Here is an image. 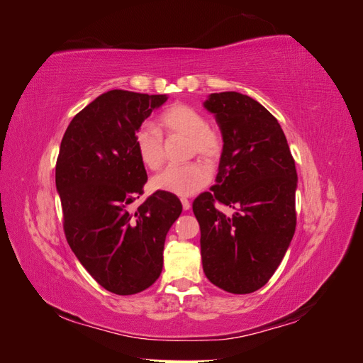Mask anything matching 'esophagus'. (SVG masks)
<instances>
[{"label": "esophagus", "mask_w": 363, "mask_h": 363, "mask_svg": "<svg viewBox=\"0 0 363 363\" xmlns=\"http://www.w3.org/2000/svg\"><path fill=\"white\" fill-rule=\"evenodd\" d=\"M182 206H183L184 211H189V208H191V201L188 199H182Z\"/></svg>", "instance_id": "1"}]
</instances>
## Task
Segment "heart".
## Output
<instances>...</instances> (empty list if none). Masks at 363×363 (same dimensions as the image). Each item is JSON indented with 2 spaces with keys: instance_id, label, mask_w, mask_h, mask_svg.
<instances>
[{
  "instance_id": "obj_1",
  "label": "heart",
  "mask_w": 363,
  "mask_h": 363,
  "mask_svg": "<svg viewBox=\"0 0 363 363\" xmlns=\"http://www.w3.org/2000/svg\"><path fill=\"white\" fill-rule=\"evenodd\" d=\"M160 127L168 135L188 138L189 155L213 162L223 152V138L216 130L208 127L206 116L196 108L186 104H174L159 118ZM135 147L139 159L150 169H157L163 163V140L156 127L142 125L135 135ZM211 179V172L200 162L171 164L152 179L155 189L188 196L199 192Z\"/></svg>"
}]
</instances>
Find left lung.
Returning <instances> with one entry per match:
<instances>
[{
  "label": "left lung",
  "mask_w": 363,
  "mask_h": 363,
  "mask_svg": "<svg viewBox=\"0 0 363 363\" xmlns=\"http://www.w3.org/2000/svg\"><path fill=\"white\" fill-rule=\"evenodd\" d=\"M204 107L224 145L216 184L192 204L203 269L215 286L251 294L272 277L295 233V162L279 121L251 96L211 94ZM216 202L235 212L223 214Z\"/></svg>",
  "instance_id": "left-lung-1"
}]
</instances>
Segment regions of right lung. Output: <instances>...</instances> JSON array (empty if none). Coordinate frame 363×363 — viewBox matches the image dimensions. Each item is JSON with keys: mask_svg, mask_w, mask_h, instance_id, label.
I'll list each match as a JSON object with an SVG mask.
<instances>
[{"mask_svg": "<svg viewBox=\"0 0 363 363\" xmlns=\"http://www.w3.org/2000/svg\"><path fill=\"white\" fill-rule=\"evenodd\" d=\"M167 100L108 91L72 118L60 144L56 188L65 236L86 271L116 295L142 292L159 279L164 239L183 208L162 191L130 208L148 180L135 135Z\"/></svg>", "mask_w": 363, "mask_h": 363, "instance_id": "add662e5", "label": "right lung"}]
</instances>
